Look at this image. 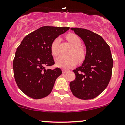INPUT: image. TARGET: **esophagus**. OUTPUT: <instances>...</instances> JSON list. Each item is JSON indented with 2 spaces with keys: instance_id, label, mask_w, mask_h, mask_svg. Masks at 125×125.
I'll list each match as a JSON object with an SVG mask.
<instances>
[{
  "instance_id": "34e87169",
  "label": "esophagus",
  "mask_w": 125,
  "mask_h": 125,
  "mask_svg": "<svg viewBox=\"0 0 125 125\" xmlns=\"http://www.w3.org/2000/svg\"><path fill=\"white\" fill-rule=\"evenodd\" d=\"M67 72V70H65V69H63L62 70V73H65Z\"/></svg>"
}]
</instances>
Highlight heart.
Listing matches in <instances>:
<instances>
[{
    "instance_id": "1",
    "label": "heart",
    "mask_w": 125,
    "mask_h": 125,
    "mask_svg": "<svg viewBox=\"0 0 125 125\" xmlns=\"http://www.w3.org/2000/svg\"><path fill=\"white\" fill-rule=\"evenodd\" d=\"M67 40L74 47L70 53V56L60 55L55 58V63L57 67L62 68H70L75 66L78 60L82 62L85 58V52L82 45V41L79 37L73 33H70L66 37ZM60 40L56 38L53 40L50 46V50L53 55H57L60 52L59 45Z\"/></svg>"
}]
</instances>
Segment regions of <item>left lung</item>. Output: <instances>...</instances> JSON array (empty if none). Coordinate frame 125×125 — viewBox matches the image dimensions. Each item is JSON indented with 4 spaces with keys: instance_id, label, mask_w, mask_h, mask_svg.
<instances>
[{
    "instance_id": "1",
    "label": "left lung",
    "mask_w": 125,
    "mask_h": 125,
    "mask_svg": "<svg viewBox=\"0 0 125 125\" xmlns=\"http://www.w3.org/2000/svg\"><path fill=\"white\" fill-rule=\"evenodd\" d=\"M71 29L84 42L86 53L82 66L73 70L75 79L70 83V90L78 98L93 99L107 87L112 77L113 60L110 46L90 30Z\"/></svg>"
}]
</instances>
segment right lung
Returning <instances> with one entry per match:
<instances>
[{
  "label": "right lung",
  "instance_id": "1",
  "mask_svg": "<svg viewBox=\"0 0 125 125\" xmlns=\"http://www.w3.org/2000/svg\"><path fill=\"white\" fill-rule=\"evenodd\" d=\"M69 29L42 27L25 36L17 49L13 75L18 87L29 97L41 99L51 93L62 72L59 68H46L55 64L50 46L53 40Z\"/></svg>",
  "mask_w": 125,
  "mask_h": 125
}]
</instances>
